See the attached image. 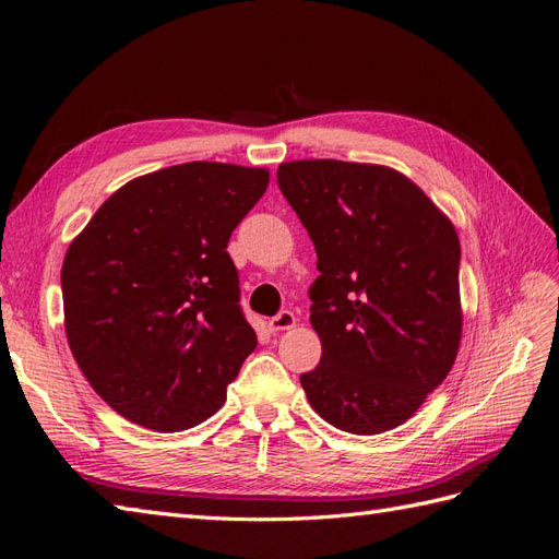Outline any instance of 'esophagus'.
<instances>
[{
	"instance_id": "1",
	"label": "esophagus",
	"mask_w": 559,
	"mask_h": 559,
	"mask_svg": "<svg viewBox=\"0 0 559 559\" xmlns=\"http://www.w3.org/2000/svg\"><path fill=\"white\" fill-rule=\"evenodd\" d=\"M296 326V314L292 310H282L280 314H275L273 319L267 321V329L277 333V331H286V329H294Z\"/></svg>"
}]
</instances>
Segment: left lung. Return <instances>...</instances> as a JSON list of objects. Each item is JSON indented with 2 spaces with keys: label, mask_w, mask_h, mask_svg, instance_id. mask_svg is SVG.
Returning a JSON list of instances; mask_svg holds the SVG:
<instances>
[{
  "label": "left lung",
  "mask_w": 559,
  "mask_h": 559,
  "mask_svg": "<svg viewBox=\"0 0 559 559\" xmlns=\"http://www.w3.org/2000/svg\"><path fill=\"white\" fill-rule=\"evenodd\" d=\"M277 183L308 228L321 361L300 376L335 429L373 436L411 419L462 341L460 238L394 167L331 158L282 163Z\"/></svg>",
  "instance_id": "8db88e82"
}]
</instances>
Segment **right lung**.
<instances>
[{
	"label": "right lung",
	"instance_id": "add662e5",
	"mask_svg": "<svg viewBox=\"0 0 559 559\" xmlns=\"http://www.w3.org/2000/svg\"><path fill=\"white\" fill-rule=\"evenodd\" d=\"M267 181L265 167H163L109 195L67 249V343L99 399L134 425L205 421L257 349L226 247Z\"/></svg>",
	"mask_w": 559,
	"mask_h": 559
}]
</instances>
